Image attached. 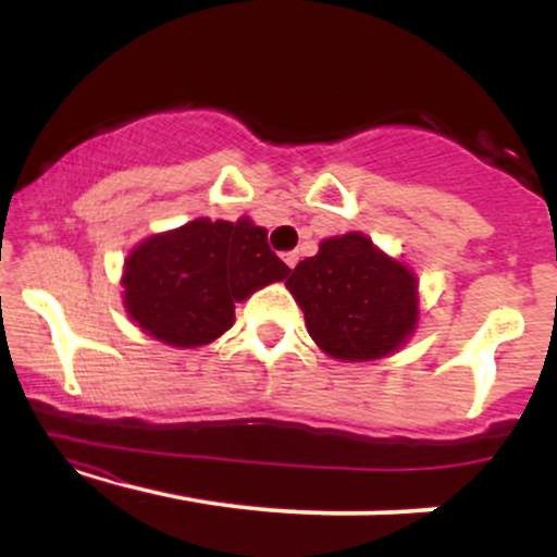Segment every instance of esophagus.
I'll return each instance as SVG.
<instances>
[{"mask_svg": "<svg viewBox=\"0 0 557 557\" xmlns=\"http://www.w3.org/2000/svg\"><path fill=\"white\" fill-rule=\"evenodd\" d=\"M283 259H285V264H287V267H290V270H293V267H296V264H298V251H287Z\"/></svg>", "mask_w": 557, "mask_h": 557, "instance_id": "esophagus-1", "label": "esophagus"}]
</instances>
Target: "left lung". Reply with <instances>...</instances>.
<instances>
[{"mask_svg": "<svg viewBox=\"0 0 557 557\" xmlns=\"http://www.w3.org/2000/svg\"><path fill=\"white\" fill-rule=\"evenodd\" d=\"M285 285L304 309L309 335L332 359H382L417 327V274L363 233L322 240L317 257L298 261Z\"/></svg>", "mask_w": 557, "mask_h": 557, "instance_id": "obj_1", "label": "left lung"}]
</instances>
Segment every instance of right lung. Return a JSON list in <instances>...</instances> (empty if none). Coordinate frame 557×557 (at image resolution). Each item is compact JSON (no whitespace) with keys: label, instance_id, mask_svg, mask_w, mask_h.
I'll return each instance as SVG.
<instances>
[{"label":"right lung","instance_id":"add662e5","mask_svg":"<svg viewBox=\"0 0 557 557\" xmlns=\"http://www.w3.org/2000/svg\"><path fill=\"white\" fill-rule=\"evenodd\" d=\"M290 267L248 216L201 220L140 240L125 259L123 304L146 335L198 348L235 322V304L280 283Z\"/></svg>","mask_w":557,"mask_h":557}]
</instances>
